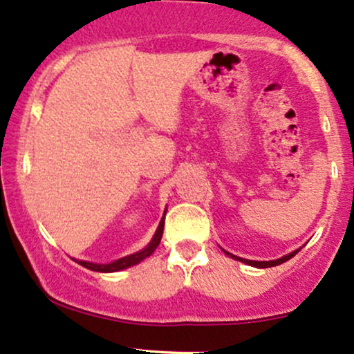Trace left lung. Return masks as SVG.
<instances>
[{
    "instance_id": "1",
    "label": "left lung",
    "mask_w": 354,
    "mask_h": 354,
    "mask_svg": "<svg viewBox=\"0 0 354 354\" xmlns=\"http://www.w3.org/2000/svg\"><path fill=\"white\" fill-rule=\"evenodd\" d=\"M223 251H225V250H223ZM299 251H300V248H299V250L292 251L290 254H287V256H283V257H279V259H274V261H250V259H243V257H238V256L231 254V252H228V251H225V252H226V254H228L230 257H233V259H236V261H241V263H244V264L254 266V268L264 269V268H272V266H279V264L286 263V261H289L290 257H294L295 254H297Z\"/></svg>"
}]
</instances>
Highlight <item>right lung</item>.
<instances>
[{
    "label": "right lung",
    "instance_id": "1",
    "mask_svg": "<svg viewBox=\"0 0 354 354\" xmlns=\"http://www.w3.org/2000/svg\"><path fill=\"white\" fill-rule=\"evenodd\" d=\"M162 231H164V218H162V220H160L159 226H157L156 234H154V236H152L151 243L147 244V246L144 248V250L134 252V254L121 257V259L113 261V263H110V264H95V263H88V261H77V263L80 264V266H84V268H86V269L95 270V272H116V270L128 269V268H131V266L139 264L142 259L149 257L152 252L156 251V248L159 246V243H160V238H162Z\"/></svg>",
    "mask_w": 354,
    "mask_h": 354
}]
</instances>
